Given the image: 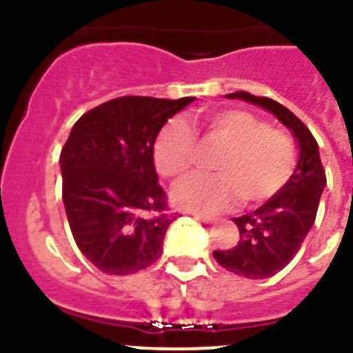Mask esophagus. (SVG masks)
Returning <instances> with one entry per match:
<instances>
[{
	"label": "esophagus",
	"mask_w": 353,
	"mask_h": 353,
	"mask_svg": "<svg viewBox=\"0 0 353 353\" xmlns=\"http://www.w3.org/2000/svg\"><path fill=\"white\" fill-rule=\"evenodd\" d=\"M194 217L198 221H201V223L205 224H212L215 221V217H210V215H201V214H194Z\"/></svg>",
	"instance_id": "esophagus-1"
}]
</instances>
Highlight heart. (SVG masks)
<instances>
[{
  "instance_id": "1",
  "label": "heart",
  "mask_w": 353,
  "mask_h": 353,
  "mask_svg": "<svg viewBox=\"0 0 353 353\" xmlns=\"http://www.w3.org/2000/svg\"><path fill=\"white\" fill-rule=\"evenodd\" d=\"M210 141L223 146L214 168L219 173L194 174L174 187L173 201L194 212H217L240 196L260 203L279 192L295 170V148L283 130L242 109H223L196 120ZM194 161V138L180 120L168 121L154 143V162L164 179L179 180Z\"/></svg>"
}]
</instances>
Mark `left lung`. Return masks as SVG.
Wrapping results in <instances>:
<instances>
[{
  "mask_svg": "<svg viewBox=\"0 0 353 353\" xmlns=\"http://www.w3.org/2000/svg\"><path fill=\"white\" fill-rule=\"evenodd\" d=\"M226 99H239L269 111L292 130L299 146L297 168L286 185L256 210L233 217L240 232L239 242L233 249L214 251L215 261L230 272L248 279H265L285 269L310 233L327 185L325 171L316 139L290 109L248 92L230 93Z\"/></svg>",
  "mask_w": 353,
  "mask_h": 353,
  "instance_id": "1",
  "label": "left lung"
}]
</instances>
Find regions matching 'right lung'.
Masks as SVG:
<instances>
[{"mask_svg": "<svg viewBox=\"0 0 353 353\" xmlns=\"http://www.w3.org/2000/svg\"><path fill=\"white\" fill-rule=\"evenodd\" d=\"M191 102L194 97H120L72 127L60 155L65 212L77 248L104 274L139 272L162 254L176 215L168 212L159 185L154 143Z\"/></svg>", "mask_w": 353, "mask_h": 353, "instance_id": "obj_1", "label": "right lung"}]
</instances>
